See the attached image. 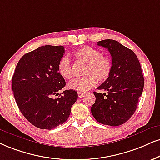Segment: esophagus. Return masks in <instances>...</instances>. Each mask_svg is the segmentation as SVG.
Segmentation results:
<instances>
[{
    "label": "esophagus",
    "mask_w": 160,
    "mask_h": 160,
    "mask_svg": "<svg viewBox=\"0 0 160 160\" xmlns=\"http://www.w3.org/2000/svg\"><path fill=\"white\" fill-rule=\"evenodd\" d=\"M85 95V93H78V98H81Z\"/></svg>",
    "instance_id": "obj_1"
}]
</instances>
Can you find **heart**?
<instances>
[{"label": "heart", "mask_w": 160, "mask_h": 160, "mask_svg": "<svg viewBox=\"0 0 160 160\" xmlns=\"http://www.w3.org/2000/svg\"><path fill=\"white\" fill-rule=\"evenodd\" d=\"M78 61L86 63L83 78L72 80L68 88L79 93H83L98 82H103L108 80L112 71V62L108 57L91 46H82L74 53ZM58 70L62 78L70 79L72 76V64L67 56L62 57L58 65Z\"/></svg>", "instance_id": "obj_1"}]
</instances>
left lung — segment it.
I'll list each match as a JSON object with an SVG mask.
<instances>
[{
    "label": "left lung",
    "mask_w": 160,
    "mask_h": 160,
    "mask_svg": "<svg viewBox=\"0 0 160 160\" xmlns=\"http://www.w3.org/2000/svg\"><path fill=\"white\" fill-rule=\"evenodd\" d=\"M98 45L106 48L112 56V71L108 80L98 87L106 93L94 92L96 100L92 114L103 125L118 126L134 114L142 95L144 78L136 54L114 40H103Z\"/></svg>",
    "instance_id": "obj_1"
}]
</instances>
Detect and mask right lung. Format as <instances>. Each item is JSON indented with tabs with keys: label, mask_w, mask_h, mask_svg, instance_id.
<instances>
[{
	"label": "right lung",
	"mask_w": 160,
	"mask_h": 160,
	"mask_svg": "<svg viewBox=\"0 0 160 160\" xmlns=\"http://www.w3.org/2000/svg\"><path fill=\"white\" fill-rule=\"evenodd\" d=\"M65 53L62 46H43L20 59L12 77L16 103L25 118L38 128L51 130L67 120L78 100L75 91H58L66 86L58 65Z\"/></svg>",
	"instance_id": "right-lung-1"
}]
</instances>
